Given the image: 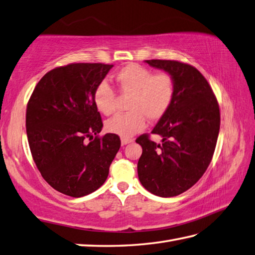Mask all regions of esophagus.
Listing matches in <instances>:
<instances>
[{"label":"esophagus","mask_w":255,"mask_h":255,"mask_svg":"<svg viewBox=\"0 0 255 255\" xmlns=\"http://www.w3.org/2000/svg\"><path fill=\"white\" fill-rule=\"evenodd\" d=\"M130 142H133V139H129V138H122V144L125 146V144H128Z\"/></svg>","instance_id":"34e87169"}]
</instances>
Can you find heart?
<instances>
[{
  "label": "heart",
  "instance_id": "heart-1",
  "mask_svg": "<svg viewBox=\"0 0 255 255\" xmlns=\"http://www.w3.org/2000/svg\"><path fill=\"white\" fill-rule=\"evenodd\" d=\"M119 91L130 95L128 112L116 115L106 122V130L122 138L132 137L146 126L149 121H158L170 108L176 93L171 75L154 74L140 65L129 64L115 75ZM114 89L106 82L97 85L94 92V104L99 113L111 115L115 111Z\"/></svg>",
  "mask_w": 255,
  "mask_h": 255
}]
</instances>
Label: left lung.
<instances>
[{"instance_id": "1", "label": "left lung", "mask_w": 255, "mask_h": 255, "mask_svg": "<svg viewBox=\"0 0 255 255\" xmlns=\"http://www.w3.org/2000/svg\"><path fill=\"white\" fill-rule=\"evenodd\" d=\"M144 63L171 75L176 93L151 131L161 137V143L147 134L137 138L142 148L139 181L156 196L174 197L190 189L207 170L220 129V111L210 85L191 65L162 59Z\"/></svg>"}]
</instances>
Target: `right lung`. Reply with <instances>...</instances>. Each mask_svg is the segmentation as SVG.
<instances>
[{"label": "right lung", "instance_id": "1", "mask_svg": "<svg viewBox=\"0 0 255 255\" xmlns=\"http://www.w3.org/2000/svg\"><path fill=\"white\" fill-rule=\"evenodd\" d=\"M113 66L78 63L52 69L28 101L26 133L33 159L45 181L66 196L84 197L103 186L121 148L117 134L98 137L103 122L94 104L95 88Z\"/></svg>", "mask_w": 255, "mask_h": 255}]
</instances>
